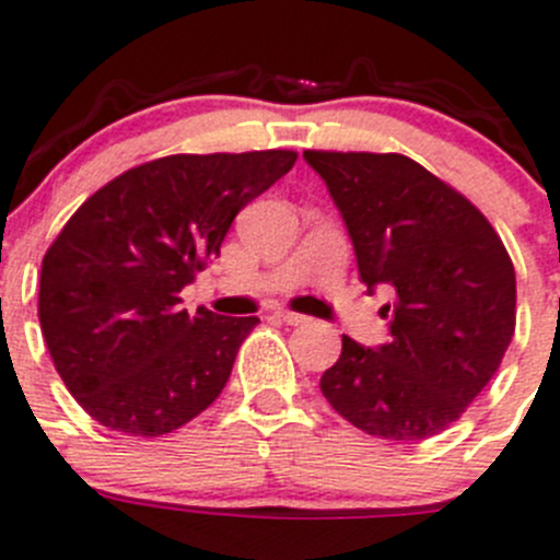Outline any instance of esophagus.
<instances>
[{
    "label": "esophagus",
    "mask_w": 560,
    "mask_h": 560,
    "mask_svg": "<svg viewBox=\"0 0 560 560\" xmlns=\"http://www.w3.org/2000/svg\"><path fill=\"white\" fill-rule=\"evenodd\" d=\"M277 316H280V319H283L285 322V325H305V322H307V316H302V314H294V311H280V314H277Z\"/></svg>",
    "instance_id": "1"
}]
</instances>
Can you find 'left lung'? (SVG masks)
<instances>
[{
    "label": "left lung",
    "instance_id": "1",
    "mask_svg": "<svg viewBox=\"0 0 560 560\" xmlns=\"http://www.w3.org/2000/svg\"><path fill=\"white\" fill-rule=\"evenodd\" d=\"M341 210L361 280L394 291L392 338L322 374L327 402L358 430L413 441L458 422L500 369L516 327V275L500 235L464 194L397 152L307 150Z\"/></svg>",
    "mask_w": 560,
    "mask_h": 560
}]
</instances>
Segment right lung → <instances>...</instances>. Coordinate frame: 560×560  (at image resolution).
Instances as JSON below:
<instances>
[{"mask_svg": "<svg viewBox=\"0 0 560 560\" xmlns=\"http://www.w3.org/2000/svg\"><path fill=\"white\" fill-rule=\"evenodd\" d=\"M296 161L291 150L168 155L77 208L40 264L38 319L55 369L96 422L172 433L222 394L258 316H197L179 291L217 258L244 205Z\"/></svg>", "mask_w": 560, "mask_h": 560, "instance_id": "add662e5", "label": "right lung"}]
</instances>
